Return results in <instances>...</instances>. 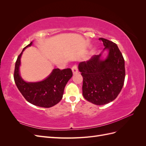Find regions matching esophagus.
<instances>
[{"mask_svg": "<svg viewBox=\"0 0 146 146\" xmlns=\"http://www.w3.org/2000/svg\"><path fill=\"white\" fill-rule=\"evenodd\" d=\"M72 70L73 74H76L78 72V69H77V65H74L72 67Z\"/></svg>", "mask_w": 146, "mask_h": 146, "instance_id": "34e87169", "label": "esophagus"}]
</instances>
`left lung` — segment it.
<instances>
[{
  "mask_svg": "<svg viewBox=\"0 0 146 146\" xmlns=\"http://www.w3.org/2000/svg\"><path fill=\"white\" fill-rule=\"evenodd\" d=\"M104 50H108L107 58L100 59L101 54L92 56L78 64L83 77V96L95 105H103L115 99L120 93L125 76V62L115 43L103 38Z\"/></svg>",
  "mask_w": 146,
  "mask_h": 146,
  "instance_id": "left-lung-1",
  "label": "left lung"
}]
</instances>
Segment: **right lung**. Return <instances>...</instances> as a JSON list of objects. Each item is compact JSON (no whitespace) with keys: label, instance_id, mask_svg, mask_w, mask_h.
Masks as SVG:
<instances>
[{"label":"right lung","instance_id":"obj_1","mask_svg":"<svg viewBox=\"0 0 146 146\" xmlns=\"http://www.w3.org/2000/svg\"><path fill=\"white\" fill-rule=\"evenodd\" d=\"M32 42L25 47L17 58L14 72L16 85L24 98L29 103L44 108H50L58 104L63 98L64 87L72 76L70 68L60 70L54 69L45 80L39 82H26L19 74L21 57L25 48L31 46Z\"/></svg>","mask_w":146,"mask_h":146}]
</instances>
